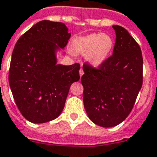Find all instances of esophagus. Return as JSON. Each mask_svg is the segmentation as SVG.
I'll return each mask as SVG.
<instances>
[{"label":"esophagus","instance_id":"34e87169","mask_svg":"<svg viewBox=\"0 0 157 157\" xmlns=\"http://www.w3.org/2000/svg\"><path fill=\"white\" fill-rule=\"evenodd\" d=\"M83 74H84V70H83L82 66H81V68H80V77H82Z\"/></svg>","mask_w":157,"mask_h":157}]
</instances>
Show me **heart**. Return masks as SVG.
<instances>
[{
    "label": "heart",
    "mask_w": 157,
    "mask_h": 157,
    "mask_svg": "<svg viewBox=\"0 0 157 157\" xmlns=\"http://www.w3.org/2000/svg\"><path fill=\"white\" fill-rule=\"evenodd\" d=\"M113 47V40L107 34H89L73 40V50L76 54H86V59L98 67L106 61Z\"/></svg>",
    "instance_id": "obj_1"
}]
</instances>
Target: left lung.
<instances>
[{"label": "left lung", "mask_w": 157, "mask_h": 157, "mask_svg": "<svg viewBox=\"0 0 157 157\" xmlns=\"http://www.w3.org/2000/svg\"><path fill=\"white\" fill-rule=\"evenodd\" d=\"M116 39L113 54L98 69L83 65L84 109L92 122L113 127L127 118L143 80V58L138 43L121 26H112Z\"/></svg>", "instance_id": "obj_1"}]
</instances>
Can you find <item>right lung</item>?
I'll list each match as a JSON object with an SVG mask.
<instances>
[{"label": "right lung", "mask_w": 157, "mask_h": 157, "mask_svg": "<svg viewBox=\"0 0 157 157\" xmlns=\"http://www.w3.org/2000/svg\"><path fill=\"white\" fill-rule=\"evenodd\" d=\"M71 36L63 23L42 20L15 45L9 80L22 115L33 123L55 119L65 107L69 88L80 79V64H57L56 53Z\"/></svg>", "instance_id": "1"}]
</instances>
